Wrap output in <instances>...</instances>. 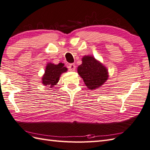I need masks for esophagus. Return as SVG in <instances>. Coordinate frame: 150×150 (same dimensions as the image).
<instances>
[{"label":"esophagus","instance_id":"esophagus-1","mask_svg":"<svg viewBox=\"0 0 150 150\" xmlns=\"http://www.w3.org/2000/svg\"><path fill=\"white\" fill-rule=\"evenodd\" d=\"M68 69L69 71H73L75 70V64H70L68 66Z\"/></svg>","mask_w":150,"mask_h":150}]
</instances>
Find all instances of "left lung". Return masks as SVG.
<instances>
[{
    "instance_id": "1",
    "label": "left lung",
    "mask_w": 150,
    "mask_h": 150,
    "mask_svg": "<svg viewBox=\"0 0 150 150\" xmlns=\"http://www.w3.org/2000/svg\"><path fill=\"white\" fill-rule=\"evenodd\" d=\"M82 60L77 71L85 84L90 90L100 87L108 79L107 69L93 57L85 56Z\"/></svg>"
}]
</instances>
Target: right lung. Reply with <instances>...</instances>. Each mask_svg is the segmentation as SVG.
<instances>
[{"label": "right lung", "instance_id": "right-lung-1", "mask_svg": "<svg viewBox=\"0 0 150 150\" xmlns=\"http://www.w3.org/2000/svg\"><path fill=\"white\" fill-rule=\"evenodd\" d=\"M67 68L64 66V64L59 63L55 65L50 63L47 65L45 73L42 77V83L44 85H50L52 88L55 86L59 80V77L62 73L66 72Z\"/></svg>", "mask_w": 150, "mask_h": 150}]
</instances>
